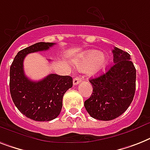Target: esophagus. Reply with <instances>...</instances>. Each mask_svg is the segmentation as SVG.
Segmentation results:
<instances>
[{"instance_id":"34e87169","label":"esophagus","mask_w":150,"mask_h":150,"mask_svg":"<svg viewBox=\"0 0 150 150\" xmlns=\"http://www.w3.org/2000/svg\"><path fill=\"white\" fill-rule=\"evenodd\" d=\"M81 78L80 77V76H76V77L75 78V79H73V84L74 85H78V84L79 83V82H81Z\"/></svg>"}]
</instances>
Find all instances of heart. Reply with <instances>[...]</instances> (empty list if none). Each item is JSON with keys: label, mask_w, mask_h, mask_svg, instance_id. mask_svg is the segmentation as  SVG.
I'll return each instance as SVG.
<instances>
[{"label": "heart", "mask_w": 150, "mask_h": 150, "mask_svg": "<svg viewBox=\"0 0 150 150\" xmlns=\"http://www.w3.org/2000/svg\"><path fill=\"white\" fill-rule=\"evenodd\" d=\"M108 64V58L96 50H90L78 58L76 66L81 70H88V74L96 75L105 70Z\"/></svg>", "instance_id": "1"}]
</instances>
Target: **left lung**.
<instances>
[{"instance_id":"8db88e82","label":"left lung","mask_w":150,"mask_h":150,"mask_svg":"<svg viewBox=\"0 0 150 150\" xmlns=\"http://www.w3.org/2000/svg\"><path fill=\"white\" fill-rule=\"evenodd\" d=\"M112 53L114 64L89 80L93 92L84 104L92 118L103 121L121 115L132 103L136 90V70L130 54L116 47Z\"/></svg>"}]
</instances>
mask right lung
I'll return each mask as SVG.
<instances>
[{"instance_id": "obj_1", "label": "right lung", "mask_w": 150, "mask_h": 150, "mask_svg": "<svg viewBox=\"0 0 150 150\" xmlns=\"http://www.w3.org/2000/svg\"><path fill=\"white\" fill-rule=\"evenodd\" d=\"M54 43L38 42L18 52L10 68V92L15 106L26 117L35 121H51L58 117L62 108V98L72 87L69 75L50 74L38 81H31L24 71L27 54L49 49Z\"/></svg>"}]
</instances>
